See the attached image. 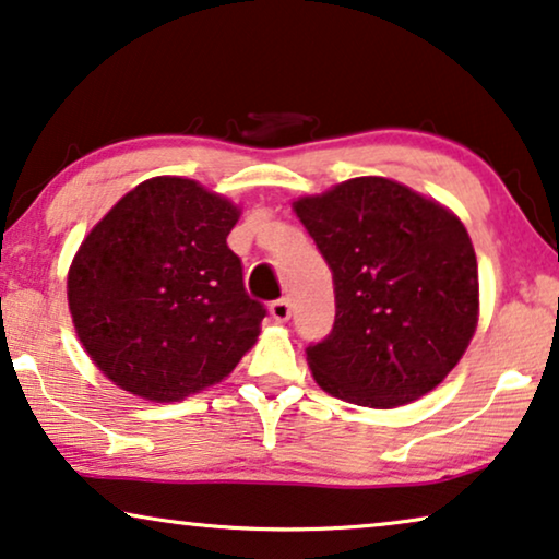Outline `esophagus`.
I'll list each match as a JSON object with an SVG mask.
<instances>
[{
	"label": "esophagus",
	"instance_id": "obj_1",
	"mask_svg": "<svg viewBox=\"0 0 559 559\" xmlns=\"http://www.w3.org/2000/svg\"><path fill=\"white\" fill-rule=\"evenodd\" d=\"M270 312H272V318L277 320V322H287L289 314H293V307H289V299H287V297L274 299V302L270 305Z\"/></svg>",
	"mask_w": 559,
	"mask_h": 559
}]
</instances>
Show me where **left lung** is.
Masks as SVG:
<instances>
[{"mask_svg": "<svg viewBox=\"0 0 559 559\" xmlns=\"http://www.w3.org/2000/svg\"><path fill=\"white\" fill-rule=\"evenodd\" d=\"M293 206L335 285V325L307 347L318 385L370 408L433 391L479 320L476 254L459 216L383 176Z\"/></svg>", "mask_w": 559, "mask_h": 559, "instance_id": "1", "label": "left lung"}]
</instances>
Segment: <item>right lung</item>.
Returning a JSON list of instances; mask_svg holds the SVG:
<instances>
[{
  "mask_svg": "<svg viewBox=\"0 0 559 559\" xmlns=\"http://www.w3.org/2000/svg\"><path fill=\"white\" fill-rule=\"evenodd\" d=\"M237 222L229 199L191 179L156 176L93 226L70 264L68 302L105 378L168 403L237 368L266 314L226 245Z\"/></svg>",
  "mask_w": 559,
  "mask_h": 559,
  "instance_id": "1",
  "label": "right lung"
}]
</instances>
